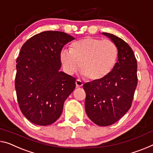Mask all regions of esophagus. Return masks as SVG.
I'll use <instances>...</instances> for the list:
<instances>
[{
  "instance_id": "esophagus-1",
  "label": "esophagus",
  "mask_w": 153,
  "mask_h": 153,
  "mask_svg": "<svg viewBox=\"0 0 153 153\" xmlns=\"http://www.w3.org/2000/svg\"><path fill=\"white\" fill-rule=\"evenodd\" d=\"M76 87H82L83 86V83H82V81H81V80L79 79H77L76 81Z\"/></svg>"
}]
</instances>
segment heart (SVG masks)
<instances>
[{
  "label": "heart",
  "instance_id": "b5f03b06",
  "mask_svg": "<svg viewBox=\"0 0 153 153\" xmlns=\"http://www.w3.org/2000/svg\"><path fill=\"white\" fill-rule=\"evenodd\" d=\"M117 56L118 50L113 41L86 37L74 42L70 51L62 50L60 60L67 74H74L78 70L79 63L84 76L91 81H98L112 71Z\"/></svg>",
  "mask_w": 153,
  "mask_h": 153
}]
</instances>
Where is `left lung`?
Segmentation results:
<instances>
[{
    "label": "left lung",
    "instance_id": "obj_1",
    "mask_svg": "<svg viewBox=\"0 0 153 153\" xmlns=\"http://www.w3.org/2000/svg\"><path fill=\"white\" fill-rule=\"evenodd\" d=\"M116 44L117 62L105 78L83 85L85 107L91 121L101 126L116 123L131 108L137 85V60L128 44L114 35L102 33Z\"/></svg>",
    "mask_w": 153,
    "mask_h": 153
}]
</instances>
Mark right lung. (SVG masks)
Segmentation results:
<instances>
[{"mask_svg":"<svg viewBox=\"0 0 153 153\" xmlns=\"http://www.w3.org/2000/svg\"><path fill=\"white\" fill-rule=\"evenodd\" d=\"M74 37L62 31H44L23 44L16 61L15 88L22 114L37 125H50L62 115L76 79L60 71V53Z\"/></svg>","mask_w":153,"mask_h":153,"instance_id":"right-lung-1","label":"right lung"}]
</instances>
